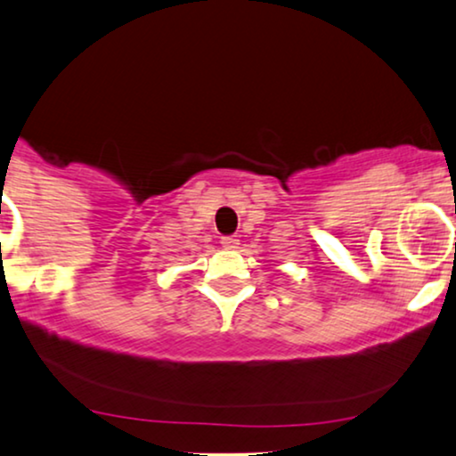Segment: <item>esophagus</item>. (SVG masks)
Wrapping results in <instances>:
<instances>
[{
  "label": "esophagus",
  "mask_w": 456,
  "mask_h": 456,
  "mask_svg": "<svg viewBox=\"0 0 456 456\" xmlns=\"http://www.w3.org/2000/svg\"><path fill=\"white\" fill-rule=\"evenodd\" d=\"M221 244L227 248V250H235V248H240V240L238 235H229V238H223Z\"/></svg>",
  "instance_id": "obj_1"
}]
</instances>
